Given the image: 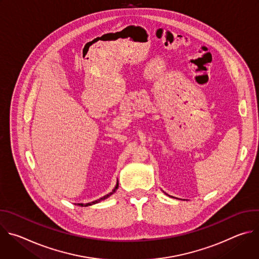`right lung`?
Returning <instances> with one entry per match:
<instances>
[{
  "instance_id": "1",
  "label": "right lung",
  "mask_w": 259,
  "mask_h": 259,
  "mask_svg": "<svg viewBox=\"0 0 259 259\" xmlns=\"http://www.w3.org/2000/svg\"><path fill=\"white\" fill-rule=\"evenodd\" d=\"M118 188H119V182H117V184H116V187H115V189L113 190V192L112 193H109V194H107V195H105L104 197H102V198H100V199H98V200H96V201H94V202H91V203H86V204H78L79 206H82V207H87V206H91V205H93V204H97V203H99L100 201H103V200H105V199H107L109 196H112L117 190H118Z\"/></svg>"
}]
</instances>
